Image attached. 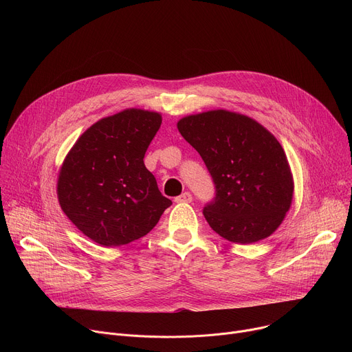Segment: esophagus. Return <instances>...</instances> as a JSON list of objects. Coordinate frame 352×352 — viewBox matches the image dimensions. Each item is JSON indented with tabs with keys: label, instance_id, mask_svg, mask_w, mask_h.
<instances>
[{
	"label": "esophagus",
	"instance_id": "1",
	"mask_svg": "<svg viewBox=\"0 0 352 352\" xmlns=\"http://www.w3.org/2000/svg\"><path fill=\"white\" fill-rule=\"evenodd\" d=\"M175 201L177 202H191L192 201V195L188 191H186V192H182L179 197H177Z\"/></svg>",
	"mask_w": 352,
	"mask_h": 352
}]
</instances>
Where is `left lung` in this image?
Returning a JSON list of instances; mask_svg holds the SVG:
<instances>
[{
    "label": "left lung",
    "mask_w": 352,
    "mask_h": 352,
    "mask_svg": "<svg viewBox=\"0 0 352 352\" xmlns=\"http://www.w3.org/2000/svg\"><path fill=\"white\" fill-rule=\"evenodd\" d=\"M177 126L212 177L215 197L202 211L210 227L236 244L270 236L294 192L281 144L255 120L226 109L184 117Z\"/></svg>",
    "instance_id": "left-lung-1"
}]
</instances>
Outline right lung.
Returning <instances> with one entry per match:
<instances>
[{"mask_svg": "<svg viewBox=\"0 0 352 352\" xmlns=\"http://www.w3.org/2000/svg\"><path fill=\"white\" fill-rule=\"evenodd\" d=\"M161 121L153 111L124 109L91 125L65 157L57 187L60 206L94 243H133L173 204L144 164Z\"/></svg>", "mask_w": 352, "mask_h": 352, "instance_id": "1", "label": "right lung"}]
</instances>
